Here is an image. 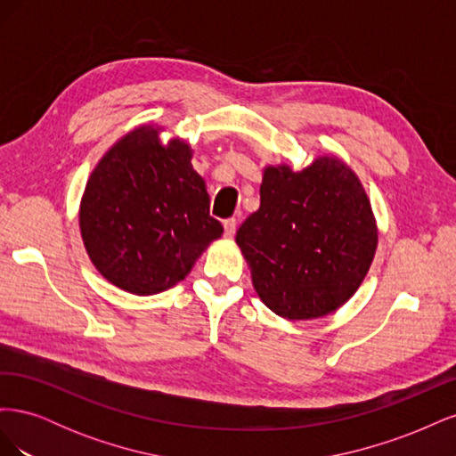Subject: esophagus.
<instances>
[{"label": "esophagus", "mask_w": 456, "mask_h": 456, "mask_svg": "<svg viewBox=\"0 0 456 456\" xmlns=\"http://www.w3.org/2000/svg\"><path fill=\"white\" fill-rule=\"evenodd\" d=\"M236 233V218H228L224 220V236L232 238Z\"/></svg>", "instance_id": "1"}]
</instances>
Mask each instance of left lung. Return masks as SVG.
<instances>
[{
	"mask_svg": "<svg viewBox=\"0 0 456 456\" xmlns=\"http://www.w3.org/2000/svg\"><path fill=\"white\" fill-rule=\"evenodd\" d=\"M377 241L360 178L333 156L297 173L266 167L258 211L236 233L256 295L287 320L338 310L362 285Z\"/></svg>",
	"mask_w": 456,
	"mask_h": 456,
	"instance_id": "obj_1",
	"label": "left lung"
}]
</instances>
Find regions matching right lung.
<instances>
[{
  "label": "right lung",
  "instance_id": "1",
  "mask_svg": "<svg viewBox=\"0 0 456 456\" xmlns=\"http://www.w3.org/2000/svg\"><path fill=\"white\" fill-rule=\"evenodd\" d=\"M159 129L136 127L91 173L79 228L94 268L123 291L156 295L184 280L223 224L191 167V150Z\"/></svg>",
  "mask_w": 456,
  "mask_h": 456
}]
</instances>
